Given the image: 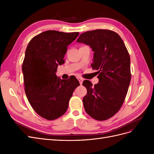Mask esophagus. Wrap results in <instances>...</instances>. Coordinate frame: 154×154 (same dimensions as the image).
I'll list each match as a JSON object with an SVG mask.
<instances>
[{
  "label": "esophagus",
  "mask_w": 154,
  "mask_h": 154,
  "mask_svg": "<svg viewBox=\"0 0 154 154\" xmlns=\"http://www.w3.org/2000/svg\"><path fill=\"white\" fill-rule=\"evenodd\" d=\"M78 80L79 82H80V85H82V83H83V79L82 78H78Z\"/></svg>",
  "instance_id": "1"
}]
</instances>
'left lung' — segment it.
<instances>
[{"label":"left lung","mask_w":154,"mask_h":154,"mask_svg":"<svg viewBox=\"0 0 154 154\" xmlns=\"http://www.w3.org/2000/svg\"><path fill=\"white\" fill-rule=\"evenodd\" d=\"M77 42L89 45L94 51L91 66L99 79L94 87L88 80L83 82L87 90L84 109L91 118L106 120L119 110L127 94L131 80L129 53L120 36L111 30L86 31Z\"/></svg>","instance_id":"1"}]
</instances>
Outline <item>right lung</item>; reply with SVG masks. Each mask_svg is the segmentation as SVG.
Returning a JSON list of instances; mask_svg holds the SVG:
<instances>
[{"label": "right lung", "mask_w": 154, "mask_h": 154, "mask_svg": "<svg viewBox=\"0 0 154 154\" xmlns=\"http://www.w3.org/2000/svg\"><path fill=\"white\" fill-rule=\"evenodd\" d=\"M78 35V32L46 31L33 37L26 48L22 67L25 92L32 109L44 119L54 120L66 113L80 85L75 77L60 80L56 74L65 62L67 46Z\"/></svg>", "instance_id": "add662e5"}]
</instances>
